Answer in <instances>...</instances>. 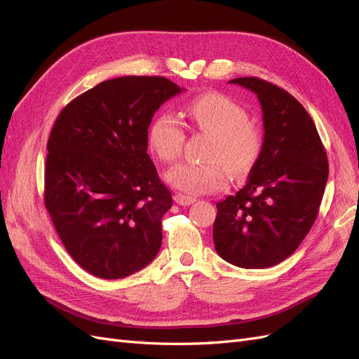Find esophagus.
I'll return each instance as SVG.
<instances>
[{
	"label": "esophagus",
	"mask_w": 359,
	"mask_h": 359,
	"mask_svg": "<svg viewBox=\"0 0 359 359\" xmlns=\"http://www.w3.org/2000/svg\"><path fill=\"white\" fill-rule=\"evenodd\" d=\"M173 201H175L178 205H182V206H187V205H191L194 201V198L191 196H186V194H181V193H177L175 196H173Z\"/></svg>",
	"instance_id": "34e87169"
}]
</instances>
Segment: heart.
<instances>
[{
    "instance_id": "heart-1",
    "label": "heart",
    "mask_w": 359,
    "mask_h": 359,
    "mask_svg": "<svg viewBox=\"0 0 359 359\" xmlns=\"http://www.w3.org/2000/svg\"><path fill=\"white\" fill-rule=\"evenodd\" d=\"M187 115L194 130L212 136L202 165L181 163L166 173V181L187 194L222 190L233 177H244L253 169L262 149L256 126L247 121V111L229 97L208 93L189 103ZM184 128L169 112L158 114L148 130V144L165 163L175 161L184 145Z\"/></svg>"
}]
</instances>
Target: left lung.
<instances>
[{"label":"left lung","mask_w":359,"mask_h":359,"mask_svg":"<svg viewBox=\"0 0 359 359\" xmlns=\"http://www.w3.org/2000/svg\"><path fill=\"white\" fill-rule=\"evenodd\" d=\"M229 83L257 95L265 133L245 186L217 203L214 245L235 266L269 268L295 252L311 229L328 181V158L295 97L259 78Z\"/></svg>","instance_id":"left-lung-1"}]
</instances>
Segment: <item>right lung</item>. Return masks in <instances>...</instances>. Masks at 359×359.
Segmentation results:
<instances>
[{
	"mask_svg": "<svg viewBox=\"0 0 359 359\" xmlns=\"http://www.w3.org/2000/svg\"><path fill=\"white\" fill-rule=\"evenodd\" d=\"M182 88L163 76H124L76 97L48 140L45 206L73 260L116 280L153 262L172 194L157 175L148 127Z\"/></svg>",
	"mask_w": 359,
	"mask_h": 359,
	"instance_id": "right-lung-1",
	"label": "right lung"
}]
</instances>
